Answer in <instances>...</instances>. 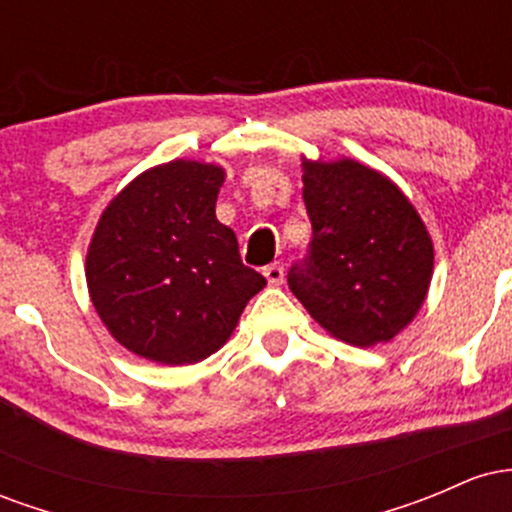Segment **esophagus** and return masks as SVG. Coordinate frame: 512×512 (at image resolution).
I'll return each instance as SVG.
<instances>
[{"label": "esophagus", "instance_id": "1", "mask_svg": "<svg viewBox=\"0 0 512 512\" xmlns=\"http://www.w3.org/2000/svg\"><path fill=\"white\" fill-rule=\"evenodd\" d=\"M262 274L267 276V281H269V284H272V286L284 284V264H279V262L267 264V267L262 269Z\"/></svg>", "mask_w": 512, "mask_h": 512}]
</instances>
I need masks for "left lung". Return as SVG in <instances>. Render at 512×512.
<instances>
[{"label":"left lung","instance_id":"1","mask_svg":"<svg viewBox=\"0 0 512 512\" xmlns=\"http://www.w3.org/2000/svg\"><path fill=\"white\" fill-rule=\"evenodd\" d=\"M310 236L289 289L334 337L390 342L419 313L433 245L409 199L356 161L303 163Z\"/></svg>","mask_w":512,"mask_h":512}]
</instances>
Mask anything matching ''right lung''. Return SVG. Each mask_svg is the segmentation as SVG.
<instances>
[{
    "instance_id": "obj_1",
    "label": "right lung",
    "mask_w": 512,
    "mask_h": 512,
    "mask_svg": "<svg viewBox=\"0 0 512 512\" xmlns=\"http://www.w3.org/2000/svg\"><path fill=\"white\" fill-rule=\"evenodd\" d=\"M221 185L219 166L166 163L129 182L98 221L88 291L110 334L137 356L166 366L202 361L267 284L216 219Z\"/></svg>"
}]
</instances>
